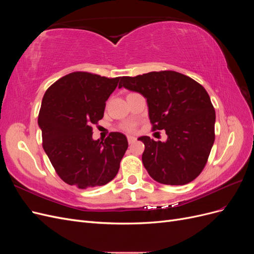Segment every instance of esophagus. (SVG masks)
I'll use <instances>...</instances> for the list:
<instances>
[{
    "mask_svg": "<svg viewBox=\"0 0 254 254\" xmlns=\"http://www.w3.org/2000/svg\"><path fill=\"white\" fill-rule=\"evenodd\" d=\"M127 140H128L129 144H132L136 141V137L133 136V135H127Z\"/></svg>",
    "mask_w": 254,
    "mask_h": 254,
    "instance_id": "34e87169",
    "label": "esophagus"
}]
</instances>
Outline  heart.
I'll return each mask as SVG.
<instances>
[{"mask_svg": "<svg viewBox=\"0 0 254 254\" xmlns=\"http://www.w3.org/2000/svg\"><path fill=\"white\" fill-rule=\"evenodd\" d=\"M135 127H136V124L134 122H127V123H125V124L122 125V129L125 130V131H128V132L134 131Z\"/></svg>", "mask_w": 254, "mask_h": 254, "instance_id": "b5f03b06", "label": "heart"}]
</instances>
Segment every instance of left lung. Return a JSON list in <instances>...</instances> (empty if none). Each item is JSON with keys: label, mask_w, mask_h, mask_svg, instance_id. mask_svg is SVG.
Segmentation results:
<instances>
[{"label": "left lung", "mask_w": 254, "mask_h": 254, "mask_svg": "<svg viewBox=\"0 0 254 254\" xmlns=\"http://www.w3.org/2000/svg\"><path fill=\"white\" fill-rule=\"evenodd\" d=\"M141 93L152 130H165V142L141 136L142 161L153 180L183 186L200 175L215 140V110L205 89L175 71L123 76L119 88Z\"/></svg>", "instance_id": "obj_1"}]
</instances>
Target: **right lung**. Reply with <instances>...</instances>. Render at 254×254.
Masks as SVG:
<instances>
[{
    "mask_svg": "<svg viewBox=\"0 0 254 254\" xmlns=\"http://www.w3.org/2000/svg\"><path fill=\"white\" fill-rule=\"evenodd\" d=\"M120 79L73 72L44 93L38 115L42 146L57 175L70 186H105L120 170L128 148L126 136L111 132L105 141L92 139V126L103 119L106 101Z\"/></svg>",
    "mask_w": 254,
    "mask_h": 254,
    "instance_id": "1",
    "label": "right lung"
}]
</instances>
